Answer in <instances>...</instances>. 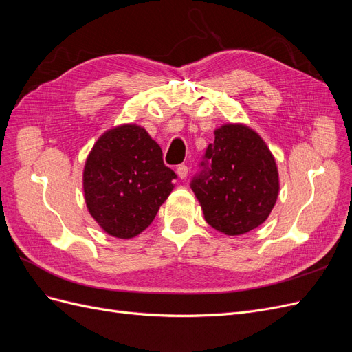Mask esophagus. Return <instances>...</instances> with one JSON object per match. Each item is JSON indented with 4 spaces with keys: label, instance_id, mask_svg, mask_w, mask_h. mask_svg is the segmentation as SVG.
I'll list each match as a JSON object with an SVG mask.
<instances>
[{
    "label": "esophagus",
    "instance_id": "esophagus-1",
    "mask_svg": "<svg viewBox=\"0 0 352 352\" xmlns=\"http://www.w3.org/2000/svg\"><path fill=\"white\" fill-rule=\"evenodd\" d=\"M188 172H189V170H188V167L185 164H180L176 168V173H177L179 179H185L188 176Z\"/></svg>",
    "mask_w": 352,
    "mask_h": 352
}]
</instances>
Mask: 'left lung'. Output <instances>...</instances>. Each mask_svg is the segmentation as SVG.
Here are the masks:
<instances>
[{
    "label": "left lung",
    "mask_w": 352,
    "mask_h": 352,
    "mask_svg": "<svg viewBox=\"0 0 352 352\" xmlns=\"http://www.w3.org/2000/svg\"><path fill=\"white\" fill-rule=\"evenodd\" d=\"M206 158L210 167L190 188L208 225L228 236L263 225L280 188L278 164L263 138L245 123H225L214 131Z\"/></svg>",
    "instance_id": "8db88e82"
}]
</instances>
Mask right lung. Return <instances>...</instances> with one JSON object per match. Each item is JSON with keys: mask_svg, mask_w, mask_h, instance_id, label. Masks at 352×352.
Wrapping results in <instances>:
<instances>
[{"mask_svg": "<svg viewBox=\"0 0 352 352\" xmlns=\"http://www.w3.org/2000/svg\"><path fill=\"white\" fill-rule=\"evenodd\" d=\"M176 177L142 126L105 131L83 167V197L92 219L110 236L132 239L151 225Z\"/></svg>", "mask_w": 352, "mask_h": 352, "instance_id": "right-lung-1", "label": "right lung"}]
</instances>
